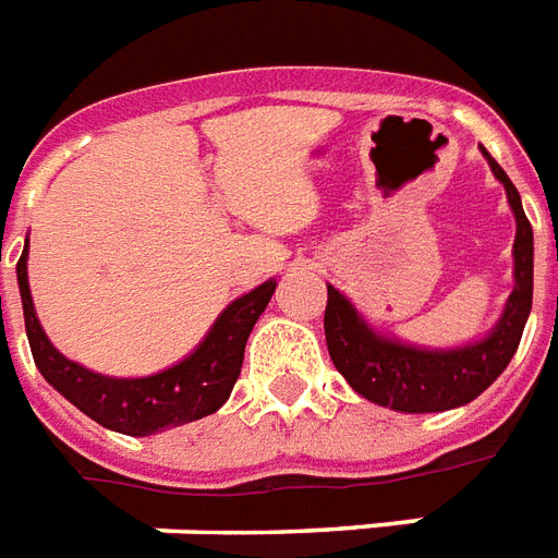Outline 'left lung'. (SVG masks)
I'll list each match as a JSON object with an SVG mask.
<instances>
[{
	"mask_svg": "<svg viewBox=\"0 0 558 558\" xmlns=\"http://www.w3.org/2000/svg\"><path fill=\"white\" fill-rule=\"evenodd\" d=\"M490 171L506 185L511 213L518 221L514 233V290L506 311L488 337L458 349H420L393 337L375 333L354 304L340 290L328 287L325 307V340L333 366L352 390L375 405L402 414H435L468 405L482 390L497 381L509 366L523 337L532 311V227L523 216L521 195L506 171L482 147Z\"/></svg>",
	"mask_w": 558,
	"mask_h": 558,
	"instance_id": "1",
	"label": "left lung"
}]
</instances>
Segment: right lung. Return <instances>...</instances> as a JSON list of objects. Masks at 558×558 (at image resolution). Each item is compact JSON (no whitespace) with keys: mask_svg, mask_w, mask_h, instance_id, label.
I'll use <instances>...</instances> for the list:
<instances>
[{"mask_svg":"<svg viewBox=\"0 0 558 558\" xmlns=\"http://www.w3.org/2000/svg\"><path fill=\"white\" fill-rule=\"evenodd\" d=\"M26 259L28 251H23L16 263V283H20L28 345L37 369L94 423L132 437L185 426L192 420L216 414L225 405L242 373L247 333L254 331L259 313L266 311L271 292L278 287V280H266L263 287L233 301L195 352L174 366L144 378H111V375L90 373L82 363L64 357L49 342L32 304Z\"/></svg>","mask_w":558,"mask_h":558,"instance_id":"1","label":"right lung"}]
</instances>
